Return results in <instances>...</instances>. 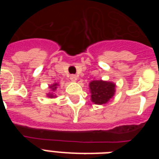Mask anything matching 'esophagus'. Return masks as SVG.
<instances>
[{
	"instance_id": "34e87169",
	"label": "esophagus",
	"mask_w": 159,
	"mask_h": 159,
	"mask_svg": "<svg viewBox=\"0 0 159 159\" xmlns=\"http://www.w3.org/2000/svg\"><path fill=\"white\" fill-rule=\"evenodd\" d=\"M70 79L72 80V82H76L77 80V77L76 75H71V77H70Z\"/></svg>"
}]
</instances>
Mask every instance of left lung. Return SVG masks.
Returning <instances> with one entry per match:
<instances>
[{"mask_svg": "<svg viewBox=\"0 0 159 159\" xmlns=\"http://www.w3.org/2000/svg\"><path fill=\"white\" fill-rule=\"evenodd\" d=\"M116 85L112 82L93 80L89 83L91 101L96 105H105L115 96Z\"/></svg>", "mask_w": 159, "mask_h": 159, "instance_id": "8db88e82", "label": "left lung"}]
</instances>
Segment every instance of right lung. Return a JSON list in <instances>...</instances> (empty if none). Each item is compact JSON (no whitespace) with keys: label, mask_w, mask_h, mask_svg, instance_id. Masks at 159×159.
Segmentation results:
<instances>
[{"label":"right lung","mask_w":159,"mask_h":159,"mask_svg":"<svg viewBox=\"0 0 159 159\" xmlns=\"http://www.w3.org/2000/svg\"><path fill=\"white\" fill-rule=\"evenodd\" d=\"M59 86V84L58 83H57V82H54L53 84L52 85H49V87H48V88H49V90H50V92H48V93H47V97H49V98H56L57 97V96L55 95V91L57 90V87Z\"/></svg>","instance_id":"add662e5"}]
</instances>
